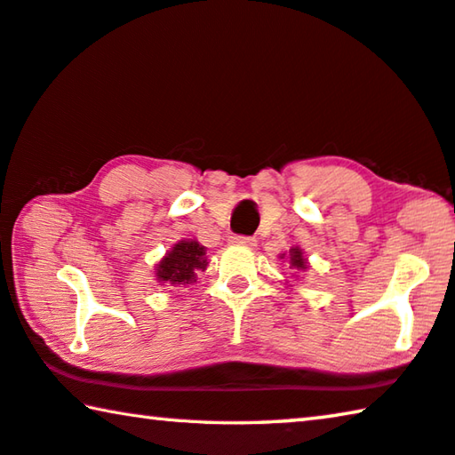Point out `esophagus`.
<instances>
[{"mask_svg":"<svg viewBox=\"0 0 455 455\" xmlns=\"http://www.w3.org/2000/svg\"><path fill=\"white\" fill-rule=\"evenodd\" d=\"M229 242L237 243V245H254L256 243L254 237H248V235H232L229 237Z\"/></svg>","mask_w":455,"mask_h":455,"instance_id":"34e87169","label":"esophagus"}]
</instances>
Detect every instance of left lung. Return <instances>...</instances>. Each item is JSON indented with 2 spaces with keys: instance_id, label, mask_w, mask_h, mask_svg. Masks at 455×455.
Here are the masks:
<instances>
[{
  "instance_id": "1",
  "label": "left lung",
  "mask_w": 455,
  "mask_h": 455,
  "mask_svg": "<svg viewBox=\"0 0 455 455\" xmlns=\"http://www.w3.org/2000/svg\"><path fill=\"white\" fill-rule=\"evenodd\" d=\"M284 256H286V254H282V258H284ZM288 258H290V267H294V270H307V267H308L307 258H304L300 248H292V250H290Z\"/></svg>"
}]
</instances>
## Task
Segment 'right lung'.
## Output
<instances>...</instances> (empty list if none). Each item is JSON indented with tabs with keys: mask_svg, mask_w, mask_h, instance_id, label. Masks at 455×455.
I'll return each mask as SVG.
<instances>
[{
	"mask_svg": "<svg viewBox=\"0 0 455 455\" xmlns=\"http://www.w3.org/2000/svg\"><path fill=\"white\" fill-rule=\"evenodd\" d=\"M205 248L196 240H181L167 251V256L157 264L155 276L163 286H179L193 284L197 272H204L207 267Z\"/></svg>",
	"mask_w": 455,
	"mask_h": 455,
	"instance_id": "add662e5",
	"label": "right lung"
}]
</instances>
